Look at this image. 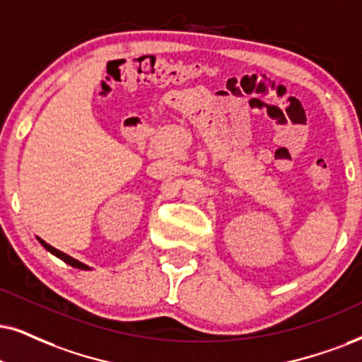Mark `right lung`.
Instances as JSON below:
<instances>
[{"instance_id": "obj_1", "label": "right lung", "mask_w": 362, "mask_h": 362, "mask_svg": "<svg viewBox=\"0 0 362 362\" xmlns=\"http://www.w3.org/2000/svg\"><path fill=\"white\" fill-rule=\"evenodd\" d=\"M36 239L40 240V244L45 247V249L48 250V252H52L53 255H57L58 259H62L63 262H66L68 265H71V267H76V269H81V271H90L91 267H88V265L86 264H83V262H80V260H76V259H73V257H70V255L68 254H65V252H62V250H58V249H54V247H52L49 244H47V242H45L43 239H40V237H36Z\"/></svg>"}]
</instances>
